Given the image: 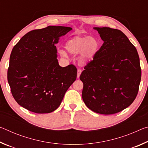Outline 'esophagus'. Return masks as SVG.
I'll return each instance as SVG.
<instances>
[{"label":"esophagus","mask_w":148,"mask_h":148,"mask_svg":"<svg viewBox=\"0 0 148 148\" xmlns=\"http://www.w3.org/2000/svg\"><path fill=\"white\" fill-rule=\"evenodd\" d=\"M81 73H82V70L81 69L77 70V78H79Z\"/></svg>","instance_id":"1"}]
</instances>
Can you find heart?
Instances as JSON below:
<instances>
[{
  "mask_svg": "<svg viewBox=\"0 0 148 148\" xmlns=\"http://www.w3.org/2000/svg\"><path fill=\"white\" fill-rule=\"evenodd\" d=\"M64 49L72 55L79 54V61L86 63L93 58L99 48V42L97 38L89 36H76L65 42ZM62 56L66 53L61 51Z\"/></svg>",
  "mask_w": 148,
  "mask_h": 148,
  "instance_id": "b5f03b06",
  "label": "heart"
}]
</instances>
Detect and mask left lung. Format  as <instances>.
<instances>
[{
  "mask_svg": "<svg viewBox=\"0 0 148 148\" xmlns=\"http://www.w3.org/2000/svg\"><path fill=\"white\" fill-rule=\"evenodd\" d=\"M104 43L79 78L84 84L82 99L96 113L116 114L136 99L141 80L137 50L118 29L94 27Z\"/></svg>",
  "mask_w": 148,
  "mask_h": 148,
  "instance_id": "left-lung-1",
  "label": "left lung"
}]
</instances>
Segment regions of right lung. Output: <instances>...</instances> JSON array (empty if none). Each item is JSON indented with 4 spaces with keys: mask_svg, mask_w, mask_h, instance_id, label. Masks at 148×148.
Segmentation results:
<instances>
[{
    "mask_svg": "<svg viewBox=\"0 0 148 148\" xmlns=\"http://www.w3.org/2000/svg\"><path fill=\"white\" fill-rule=\"evenodd\" d=\"M72 29L48 26L33 30L12 49L8 82L14 99L24 108L36 114L53 112L76 80V66H59L55 46Z\"/></svg>",
    "mask_w": 148,
    "mask_h": 148,
    "instance_id": "add662e5",
    "label": "right lung"
}]
</instances>
